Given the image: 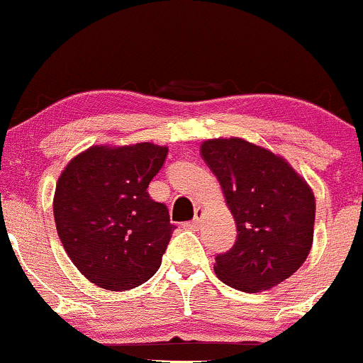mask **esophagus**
<instances>
[{
	"label": "esophagus",
	"mask_w": 363,
	"mask_h": 363,
	"mask_svg": "<svg viewBox=\"0 0 363 363\" xmlns=\"http://www.w3.org/2000/svg\"><path fill=\"white\" fill-rule=\"evenodd\" d=\"M201 218H202V209L197 208V209H196V216H194V220L190 221V223H186V227L197 228V227H199V221H201Z\"/></svg>",
	"instance_id": "esophagus-1"
}]
</instances>
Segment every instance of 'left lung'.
Wrapping results in <instances>:
<instances>
[{
  "mask_svg": "<svg viewBox=\"0 0 363 363\" xmlns=\"http://www.w3.org/2000/svg\"><path fill=\"white\" fill-rule=\"evenodd\" d=\"M201 154L237 227L235 244L216 255L218 279L244 292L267 291L289 279L313 242L310 186L282 157L242 138L208 140Z\"/></svg>",
  "mask_w": 363,
  "mask_h": 363,
  "instance_id": "1",
  "label": "left lung"
}]
</instances>
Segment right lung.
I'll use <instances>...</instances> for the list:
<instances>
[{"label": "right lung", "mask_w": 363, "mask_h": 363, "mask_svg": "<svg viewBox=\"0 0 363 363\" xmlns=\"http://www.w3.org/2000/svg\"><path fill=\"white\" fill-rule=\"evenodd\" d=\"M166 147H91L69 162L53 199L57 232L89 282L128 291L159 270L171 233L169 213L147 189Z\"/></svg>", "instance_id": "1"}]
</instances>
